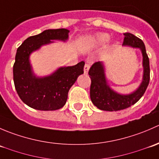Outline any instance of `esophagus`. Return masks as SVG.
Here are the masks:
<instances>
[{
  "mask_svg": "<svg viewBox=\"0 0 159 159\" xmlns=\"http://www.w3.org/2000/svg\"><path fill=\"white\" fill-rule=\"evenodd\" d=\"M89 68H90V65H89V64H85V65H84V73L87 74L88 71H89Z\"/></svg>",
  "mask_w": 159,
  "mask_h": 159,
  "instance_id": "1",
  "label": "esophagus"
}]
</instances>
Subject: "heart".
Segmentation results:
<instances>
[{
  "instance_id": "b5f03b06",
  "label": "heart",
  "mask_w": 159,
  "mask_h": 159,
  "mask_svg": "<svg viewBox=\"0 0 159 159\" xmlns=\"http://www.w3.org/2000/svg\"><path fill=\"white\" fill-rule=\"evenodd\" d=\"M110 40V35L108 34L100 33L97 34L94 36L91 37L89 39L88 42L91 45H102L108 42Z\"/></svg>"
}]
</instances>
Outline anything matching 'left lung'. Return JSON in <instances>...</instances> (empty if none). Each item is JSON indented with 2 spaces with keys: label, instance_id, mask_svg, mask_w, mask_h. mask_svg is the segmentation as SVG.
<instances>
[{
  "label": "left lung",
  "instance_id": "1",
  "mask_svg": "<svg viewBox=\"0 0 159 159\" xmlns=\"http://www.w3.org/2000/svg\"><path fill=\"white\" fill-rule=\"evenodd\" d=\"M124 35L123 46L139 48L142 52L143 67L142 82L139 88L133 92L128 94H119L114 91L108 84L104 62H95L89 71V77L91 80L90 97L92 103L100 110L116 111L129 108L143 96L148 85L150 80V68L145 44L142 40L132 34L125 33Z\"/></svg>",
  "mask_w": 159,
  "mask_h": 159
}]
</instances>
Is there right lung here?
Instances as JSON below:
<instances>
[{
	"label": "right lung",
	"instance_id": "obj_1",
	"mask_svg": "<svg viewBox=\"0 0 159 159\" xmlns=\"http://www.w3.org/2000/svg\"><path fill=\"white\" fill-rule=\"evenodd\" d=\"M69 32L65 28L45 30L27 38L17 50L13 67L14 86L22 102L34 109L54 111L61 108L66 103L70 87L84 73V61L74 66L61 67L44 77L37 76L30 65L32 53L54 41L65 42L68 39Z\"/></svg>",
	"mask_w": 159,
	"mask_h": 159
}]
</instances>
